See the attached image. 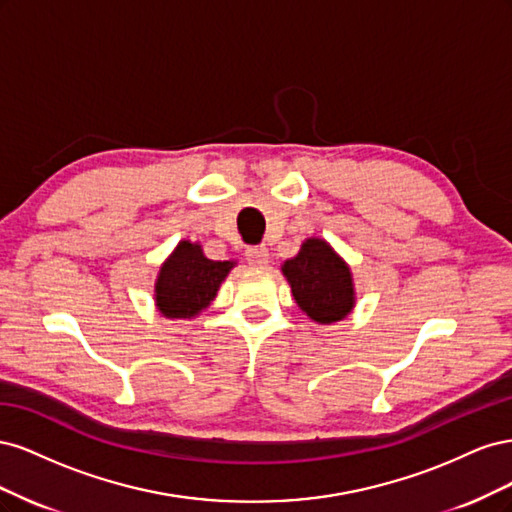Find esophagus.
Here are the masks:
<instances>
[{"mask_svg":"<svg viewBox=\"0 0 512 512\" xmlns=\"http://www.w3.org/2000/svg\"><path fill=\"white\" fill-rule=\"evenodd\" d=\"M247 262H250V267L254 269H265L269 265V250L265 245H254V247H247Z\"/></svg>","mask_w":512,"mask_h":512,"instance_id":"34e87169","label":"esophagus"}]
</instances>
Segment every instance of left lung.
<instances>
[{
    "mask_svg": "<svg viewBox=\"0 0 512 512\" xmlns=\"http://www.w3.org/2000/svg\"><path fill=\"white\" fill-rule=\"evenodd\" d=\"M282 273L294 301L314 322H339L352 312L354 284L350 267L324 239H305L299 254L284 262Z\"/></svg>",
    "mask_w": 512,
    "mask_h": 512,
    "instance_id": "8db88e82",
    "label": "left lung"
}]
</instances>
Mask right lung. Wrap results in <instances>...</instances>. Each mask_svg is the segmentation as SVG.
I'll return each mask as SVG.
<instances>
[{"label": "right lung", "mask_w": 512, "mask_h": 512, "mask_svg": "<svg viewBox=\"0 0 512 512\" xmlns=\"http://www.w3.org/2000/svg\"><path fill=\"white\" fill-rule=\"evenodd\" d=\"M235 260H209L203 247L179 241L156 280V305L166 318H194L215 299Z\"/></svg>", "instance_id": "obj_1"}]
</instances>
